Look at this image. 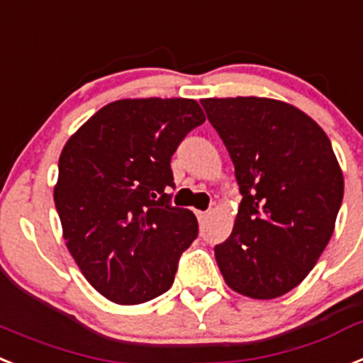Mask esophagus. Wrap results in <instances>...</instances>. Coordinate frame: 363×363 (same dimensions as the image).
Instances as JSON below:
<instances>
[{"mask_svg": "<svg viewBox=\"0 0 363 363\" xmlns=\"http://www.w3.org/2000/svg\"><path fill=\"white\" fill-rule=\"evenodd\" d=\"M207 215H209V211H196V216L200 222H203V220L207 218Z\"/></svg>", "mask_w": 363, "mask_h": 363, "instance_id": "1", "label": "esophagus"}]
</instances>
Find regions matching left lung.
I'll return each instance as SVG.
<instances>
[{"mask_svg":"<svg viewBox=\"0 0 363 363\" xmlns=\"http://www.w3.org/2000/svg\"><path fill=\"white\" fill-rule=\"evenodd\" d=\"M207 119L235 165L238 206L215 246L225 283L253 299L284 296L314 268L333 237L343 176L318 123L286 102L203 99Z\"/></svg>","mask_w":363,"mask_h":363,"instance_id":"left-lung-1","label":"left lung"}]
</instances>
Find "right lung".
Here are the masks:
<instances>
[{
    "instance_id": "1",
    "label": "right lung",
    "mask_w": 363,
    "mask_h": 363,
    "mask_svg": "<svg viewBox=\"0 0 363 363\" xmlns=\"http://www.w3.org/2000/svg\"><path fill=\"white\" fill-rule=\"evenodd\" d=\"M203 121L193 99H125L101 108L62 150L55 206L67 250L110 301H150L174 283L198 222L170 203V160Z\"/></svg>"
}]
</instances>
